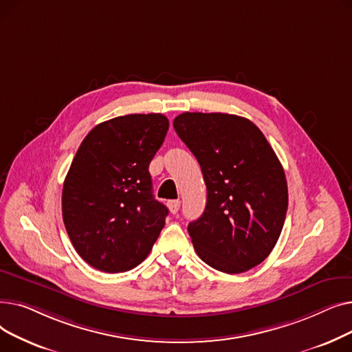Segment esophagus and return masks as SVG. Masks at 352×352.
<instances>
[{"label": "esophagus", "mask_w": 352, "mask_h": 352, "mask_svg": "<svg viewBox=\"0 0 352 352\" xmlns=\"http://www.w3.org/2000/svg\"><path fill=\"white\" fill-rule=\"evenodd\" d=\"M166 206H168V208H170L171 214H177V212H178V210H179L181 202H179V199H171V201L166 202Z\"/></svg>", "instance_id": "esophagus-1"}]
</instances>
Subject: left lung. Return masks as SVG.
<instances>
[{"mask_svg":"<svg viewBox=\"0 0 352 352\" xmlns=\"http://www.w3.org/2000/svg\"><path fill=\"white\" fill-rule=\"evenodd\" d=\"M174 128L197 158L207 206L188 224L202 261L227 274L261 264L278 241L288 208L284 168L254 122L223 113H184Z\"/></svg>","mask_w":352,"mask_h":352,"instance_id":"1","label":"left lung"}]
</instances>
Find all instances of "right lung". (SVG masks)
Here are the masks:
<instances>
[{
  "label": "right lung",
  "mask_w": 352,
  "mask_h": 352,
  "mask_svg": "<svg viewBox=\"0 0 352 352\" xmlns=\"http://www.w3.org/2000/svg\"><path fill=\"white\" fill-rule=\"evenodd\" d=\"M162 114H129L98 124L74 157L63 188V219L82 260L104 272L141 264L168 208L153 195L148 171L168 131Z\"/></svg>",
  "instance_id": "obj_1"
}]
</instances>
